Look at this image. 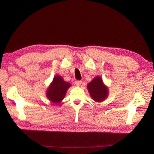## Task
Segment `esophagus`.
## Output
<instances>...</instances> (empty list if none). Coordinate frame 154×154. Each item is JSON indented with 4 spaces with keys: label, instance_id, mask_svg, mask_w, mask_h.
<instances>
[{
    "label": "esophagus",
    "instance_id": "obj_1",
    "mask_svg": "<svg viewBox=\"0 0 154 154\" xmlns=\"http://www.w3.org/2000/svg\"><path fill=\"white\" fill-rule=\"evenodd\" d=\"M75 84L77 86H80L82 84V81H80V80H76V81L75 82Z\"/></svg>",
    "mask_w": 154,
    "mask_h": 154
}]
</instances>
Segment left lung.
Masks as SVG:
<instances>
[{
	"mask_svg": "<svg viewBox=\"0 0 154 154\" xmlns=\"http://www.w3.org/2000/svg\"><path fill=\"white\" fill-rule=\"evenodd\" d=\"M87 88L92 98L96 102H101L107 98V88L103 84L100 77L94 78L87 85Z\"/></svg>",
	"mask_w": 154,
	"mask_h": 154,
	"instance_id": "left-lung-1",
	"label": "left lung"
}]
</instances>
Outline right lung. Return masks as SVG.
<instances>
[{"mask_svg": "<svg viewBox=\"0 0 154 154\" xmlns=\"http://www.w3.org/2000/svg\"><path fill=\"white\" fill-rule=\"evenodd\" d=\"M70 86V83L65 82L62 77L55 76L47 91L48 99L54 103H59L63 99Z\"/></svg>", "mask_w": 154, "mask_h": 154, "instance_id": "add662e5", "label": "right lung"}]
</instances>
